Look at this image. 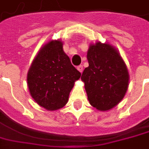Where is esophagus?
Returning a JSON list of instances; mask_svg holds the SVG:
<instances>
[{
    "instance_id": "34e87169",
    "label": "esophagus",
    "mask_w": 149,
    "mask_h": 149,
    "mask_svg": "<svg viewBox=\"0 0 149 149\" xmlns=\"http://www.w3.org/2000/svg\"><path fill=\"white\" fill-rule=\"evenodd\" d=\"M77 70L80 72L81 73H82V72H83V66H82V65H80V66H78Z\"/></svg>"
}]
</instances>
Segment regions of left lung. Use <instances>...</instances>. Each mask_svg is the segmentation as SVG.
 I'll return each instance as SVG.
<instances>
[{"instance_id":"1","label":"left lung","mask_w":149,"mask_h":149,"mask_svg":"<svg viewBox=\"0 0 149 149\" xmlns=\"http://www.w3.org/2000/svg\"><path fill=\"white\" fill-rule=\"evenodd\" d=\"M89 67L81 76L90 105L100 111H110L125 96L129 72L120 53L108 42L90 43L87 52Z\"/></svg>"}]
</instances>
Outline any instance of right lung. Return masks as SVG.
Listing matches in <instances>:
<instances>
[{"label": "right lung", "instance_id": "obj_1", "mask_svg": "<svg viewBox=\"0 0 149 149\" xmlns=\"http://www.w3.org/2000/svg\"><path fill=\"white\" fill-rule=\"evenodd\" d=\"M63 49L61 39L50 40L38 51L27 72V86L32 98L47 111L67 104L75 81L81 77Z\"/></svg>", "mask_w": 149, "mask_h": 149}]
</instances>
